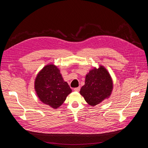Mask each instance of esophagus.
Segmentation results:
<instances>
[{
    "mask_svg": "<svg viewBox=\"0 0 148 148\" xmlns=\"http://www.w3.org/2000/svg\"><path fill=\"white\" fill-rule=\"evenodd\" d=\"M73 90H74L75 91H79V90H80V88H79V87L75 88H74V89H73Z\"/></svg>",
    "mask_w": 148,
    "mask_h": 148,
    "instance_id": "obj_1",
    "label": "esophagus"
}]
</instances>
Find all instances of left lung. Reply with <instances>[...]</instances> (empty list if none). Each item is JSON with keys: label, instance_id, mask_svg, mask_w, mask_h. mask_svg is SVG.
<instances>
[{"label": "left lung", "instance_id": "1", "mask_svg": "<svg viewBox=\"0 0 148 148\" xmlns=\"http://www.w3.org/2000/svg\"><path fill=\"white\" fill-rule=\"evenodd\" d=\"M112 88L110 74L104 66H100L89 71L79 92L88 104L95 106L110 96Z\"/></svg>", "mask_w": 148, "mask_h": 148}]
</instances>
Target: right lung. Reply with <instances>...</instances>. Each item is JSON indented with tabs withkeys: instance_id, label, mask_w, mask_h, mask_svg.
I'll use <instances>...</instances> for the list:
<instances>
[{
	"instance_id": "add662e5",
	"label": "right lung",
	"mask_w": 148,
	"mask_h": 148,
	"mask_svg": "<svg viewBox=\"0 0 148 148\" xmlns=\"http://www.w3.org/2000/svg\"><path fill=\"white\" fill-rule=\"evenodd\" d=\"M60 72L56 65H47L39 71L34 82L35 91L40 101L53 109L63 104L71 92Z\"/></svg>"
}]
</instances>
